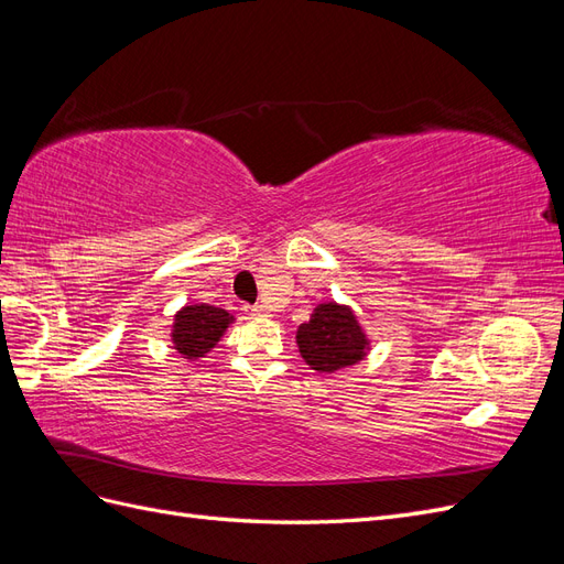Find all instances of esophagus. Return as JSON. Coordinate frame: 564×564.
<instances>
[{
	"label": "esophagus",
	"instance_id": "esophagus-1",
	"mask_svg": "<svg viewBox=\"0 0 564 564\" xmlns=\"http://www.w3.org/2000/svg\"><path fill=\"white\" fill-rule=\"evenodd\" d=\"M247 311H249V315H263L265 313V308L261 303H256V305H247Z\"/></svg>",
	"mask_w": 564,
	"mask_h": 564
}]
</instances>
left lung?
I'll return each instance as SVG.
<instances>
[{"mask_svg":"<svg viewBox=\"0 0 564 564\" xmlns=\"http://www.w3.org/2000/svg\"><path fill=\"white\" fill-rule=\"evenodd\" d=\"M301 357L315 371H336L362 360L367 350L365 332L348 308L319 303L311 319L296 334Z\"/></svg>","mask_w":564,"mask_h":564,"instance_id":"8db88e82","label":"left lung"}]
</instances>
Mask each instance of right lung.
<instances>
[{"label": "right lung", "instance_id": "obj_1", "mask_svg": "<svg viewBox=\"0 0 564 564\" xmlns=\"http://www.w3.org/2000/svg\"><path fill=\"white\" fill-rule=\"evenodd\" d=\"M232 322L228 311L214 308V305H187L174 324V346L187 360L204 357L224 336L226 327Z\"/></svg>", "mask_w": 564, "mask_h": 564}]
</instances>
